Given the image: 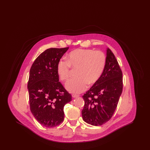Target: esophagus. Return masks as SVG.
Here are the masks:
<instances>
[{"label":"esophagus","mask_w":150,"mask_h":150,"mask_svg":"<svg viewBox=\"0 0 150 150\" xmlns=\"http://www.w3.org/2000/svg\"><path fill=\"white\" fill-rule=\"evenodd\" d=\"M72 97L73 98H76V97H79V95L75 94H72Z\"/></svg>","instance_id":"34e87169"}]
</instances>
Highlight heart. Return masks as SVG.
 <instances>
[{"instance_id":"1","label":"heart","mask_w":150,"mask_h":150,"mask_svg":"<svg viewBox=\"0 0 150 150\" xmlns=\"http://www.w3.org/2000/svg\"><path fill=\"white\" fill-rule=\"evenodd\" d=\"M106 64V56L102 51L76 49L67 54L66 61H58L56 70L60 80L65 81L69 78L71 68L76 69V77L66 83V88L71 93L78 94L84 92L88 84L92 85L99 80Z\"/></svg>"}]
</instances>
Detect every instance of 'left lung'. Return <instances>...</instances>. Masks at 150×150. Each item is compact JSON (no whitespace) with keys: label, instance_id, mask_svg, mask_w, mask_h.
Instances as JSON below:
<instances>
[{"label":"left lung","instance_id":"1","mask_svg":"<svg viewBox=\"0 0 150 150\" xmlns=\"http://www.w3.org/2000/svg\"><path fill=\"white\" fill-rule=\"evenodd\" d=\"M122 73L111 50L107 48L106 64L99 80L83 96L84 121L94 126L109 121L114 114L122 91Z\"/></svg>","mask_w":150,"mask_h":150}]
</instances>
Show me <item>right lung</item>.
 <instances>
[{
  "mask_svg": "<svg viewBox=\"0 0 150 150\" xmlns=\"http://www.w3.org/2000/svg\"><path fill=\"white\" fill-rule=\"evenodd\" d=\"M51 48L44 51L32 64L28 88L31 112L36 120L47 128L59 125L64 120V107L71 95L59 81L57 62L68 50Z\"/></svg>",
  "mask_w": 150,
  "mask_h": 150,
  "instance_id": "obj_1",
  "label": "right lung"
}]
</instances>
